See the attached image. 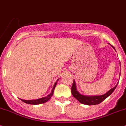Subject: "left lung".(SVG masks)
I'll return each mask as SVG.
<instances>
[{"label": "left lung", "mask_w": 126, "mask_h": 126, "mask_svg": "<svg viewBox=\"0 0 126 126\" xmlns=\"http://www.w3.org/2000/svg\"><path fill=\"white\" fill-rule=\"evenodd\" d=\"M113 47V46H112ZM114 49V47H113ZM120 75H121V73H120ZM118 84V83H117ZM117 84L114 87V88H111L110 90H109L107 93H105L104 95L98 96H86L83 95L82 94L79 92V91L77 90V87H76V83L75 80H73V85L71 87V94L73 95V97L76 98L79 102L80 103L85 105H97V104L101 103L102 102L104 101V100L106 99L107 97L109 95H110L114 91V90L116 88Z\"/></svg>", "instance_id": "8db88e82"}]
</instances>
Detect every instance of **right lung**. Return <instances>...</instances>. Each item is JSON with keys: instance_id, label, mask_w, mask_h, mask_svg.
Segmentation results:
<instances>
[{"instance_id": "add662e5", "label": "right lung", "mask_w": 126, "mask_h": 126, "mask_svg": "<svg viewBox=\"0 0 126 126\" xmlns=\"http://www.w3.org/2000/svg\"><path fill=\"white\" fill-rule=\"evenodd\" d=\"M56 83H57V81H56V83H55L54 86H53V88L51 90V92L48 95L46 96V97H43V98H39V99H36V100H22V99H21V100L23 102L26 103V104H32V105H38V104H43V103L46 102L48 101V100L51 98L52 96H53V92H54V90H55V88L56 85Z\"/></svg>"}]
</instances>
